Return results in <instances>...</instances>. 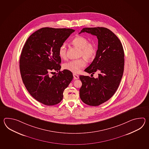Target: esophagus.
Listing matches in <instances>:
<instances>
[{
	"label": "esophagus",
	"mask_w": 149,
	"mask_h": 149,
	"mask_svg": "<svg viewBox=\"0 0 149 149\" xmlns=\"http://www.w3.org/2000/svg\"><path fill=\"white\" fill-rule=\"evenodd\" d=\"M73 78L74 79H79V76H78L77 74H73Z\"/></svg>",
	"instance_id": "34e87169"
}]
</instances>
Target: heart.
<instances>
[{"label":"heart","instance_id":"heart-1","mask_svg":"<svg viewBox=\"0 0 149 149\" xmlns=\"http://www.w3.org/2000/svg\"><path fill=\"white\" fill-rule=\"evenodd\" d=\"M72 44L80 48L79 56L84 57L87 60H91L95 57L96 54V47L94 43L88 42V40L82 36H78L72 40ZM58 55L61 58L65 59L67 57V49L66 45L62 44L58 49ZM86 65L85 58H81L78 60H71L64 64V69L74 73L79 72L82 68Z\"/></svg>","mask_w":149,"mask_h":149}]
</instances>
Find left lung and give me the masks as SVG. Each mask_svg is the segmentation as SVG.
<instances>
[{
  "label": "left lung",
  "mask_w": 149,
  "mask_h": 149,
  "mask_svg": "<svg viewBox=\"0 0 149 149\" xmlns=\"http://www.w3.org/2000/svg\"><path fill=\"white\" fill-rule=\"evenodd\" d=\"M87 32L98 39V49L94 60L85 71L98 78L80 76L82 86L79 90L80 97L84 103L98 106L107 101L114 95L124 73V51L119 38L103 27L85 28L79 33Z\"/></svg>",
  "instance_id": "left-lung-1"
}]
</instances>
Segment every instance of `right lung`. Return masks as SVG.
<instances>
[{
  "instance_id": "obj_1",
  "label": "right lung",
  "mask_w": 149,
  "mask_h": 149,
  "mask_svg": "<svg viewBox=\"0 0 149 149\" xmlns=\"http://www.w3.org/2000/svg\"><path fill=\"white\" fill-rule=\"evenodd\" d=\"M74 31L42 28L29 37L23 48L19 58L23 82L30 94L44 104L59 103L63 99L64 90L73 79L71 72L60 71L58 49ZM54 70L59 72L49 76Z\"/></svg>"
}]
</instances>
